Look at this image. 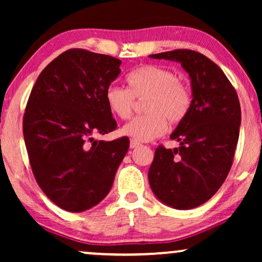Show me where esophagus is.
I'll return each instance as SVG.
<instances>
[{"instance_id": "esophagus-1", "label": "esophagus", "mask_w": 262, "mask_h": 262, "mask_svg": "<svg viewBox=\"0 0 262 262\" xmlns=\"http://www.w3.org/2000/svg\"><path fill=\"white\" fill-rule=\"evenodd\" d=\"M137 146H139V143H138L137 141H135V139H131V142H130V148H131V149H135V148H137Z\"/></svg>"}]
</instances>
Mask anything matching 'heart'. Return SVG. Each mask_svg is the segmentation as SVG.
<instances>
[{"instance_id":"heart-1","label":"heart","mask_w":262,"mask_h":262,"mask_svg":"<svg viewBox=\"0 0 262 262\" xmlns=\"http://www.w3.org/2000/svg\"><path fill=\"white\" fill-rule=\"evenodd\" d=\"M127 83L128 89L110 85L105 99L111 112L124 120L134 114L136 100H145L143 110L146 113L135 118L121 130L137 142H148L163 135L168 121L171 125L182 123L192 108L189 85L167 68L146 64L128 75Z\"/></svg>"}]
</instances>
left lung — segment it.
I'll use <instances>...</instances> for the list:
<instances>
[{
    "label": "left lung",
    "instance_id": "1",
    "mask_svg": "<svg viewBox=\"0 0 262 262\" xmlns=\"http://www.w3.org/2000/svg\"><path fill=\"white\" fill-rule=\"evenodd\" d=\"M150 57L181 63L193 93L188 116L170 135L180 146L155 150L150 187L166 205L194 209L220 189L230 171L241 125L238 96L223 70L200 52L178 49Z\"/></svg>",
    "mask_w": 262,
    "mask_h": 262
}]
</instances>
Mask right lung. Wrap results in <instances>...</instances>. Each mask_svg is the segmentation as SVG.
Listing matches in <instances>:
<instances>
[{
  "mask_svg": "<svg viewBox=\"0 0 262 262\" xmlns=\"http://www.w3.org/2000/svg\"><path fill=\"white\" fill-rule=\"evenodd\" d=\"M120 59L70 49L49 63L32 88L24 138L39 187L69 212H82L108 194L130 141L94 139L116 130L105 99Z\"/></svg>",
  "mask_w": 262,
  "mask_h": 262,
  "instance_id": "right-lung-1",
  "label": "right lung"
}]
</instances>
